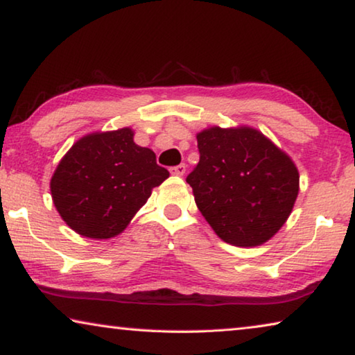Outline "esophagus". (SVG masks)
Returning a JSON list of instances; mask_svg holds the SVG:
<instances>
[{"label": "esophagus", "instance_id": "34e87169", "mask_svg": "<svg viewBox=\"0 0 355 355\" xmlns=\"http://www.w3.org/2000/svg\"><path fill=\"white\" fill-rule=\"evenodd\" d=\"M184 172H186V166L184 164H178V166L172 167V169H171V173H173V175H178V177L184 175Z\"/></svg>", "mask_w": 355, "mask_h": 355}]
</instances>
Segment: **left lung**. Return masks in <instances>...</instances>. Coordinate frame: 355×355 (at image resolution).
I'll return each instance as SVG.
<instances>
[{"instance_id":"8db88e82","label":"left lung","mask_w":355,"mask_h":355,"mask_svg":"<svg viewBox=\"0 0 355 355\" xmlns=\"http://www.w3.org/2000/svg\"><path fill=\"white\" fill-rule=\"evenodd\" d=\"M200 159L186 182L222 241L255 248L291 214L299 172L290 156L255 128L211 127L197 135Z\"/></svg>"}]
</instances>
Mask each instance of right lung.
Masks as SVG:
<instances>
[{"mask_svg": "<svg viewBox=\"0 0 355 355\" xmlns=\"http://www.w3.org/2000/svg\"><path fill=\"white\" fill-rule=\"evenodd\" d=\"M133 130L92 133L76 141L53 173L50 189L61 218L78 235L107 239L169 177L156 156L133 141Z\"/></svg>", "mask_w": 355, "mask_h": 355, "instance_id": "1", "label": "right lung"}]
</instances>
